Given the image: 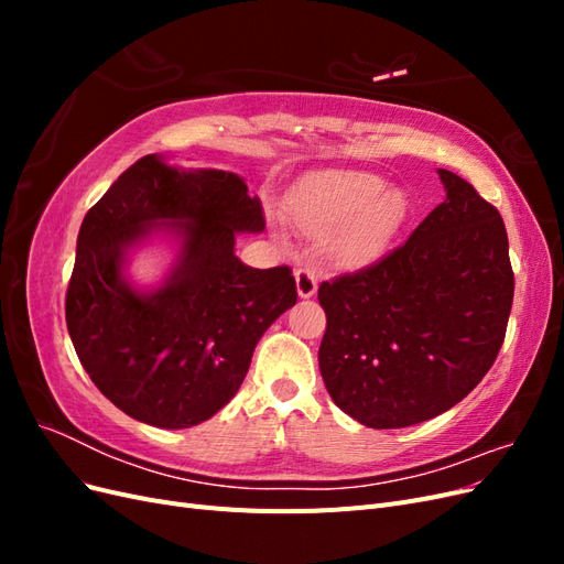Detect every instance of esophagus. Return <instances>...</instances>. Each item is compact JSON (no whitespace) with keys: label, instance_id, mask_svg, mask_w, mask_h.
<instances>
[{"label":"esophagus","instance_id":"esophagus-1","mask_svg":"<svg viewBox=\"0 0 564 564\" xmlns=\"http://www.w3.org/2000/svg\"><path fill=\"white\" fill-rule=\"evenodd\" d=\"M317 272L313 268H299L296 270V289L301 299H311L317 292Z\"/></svg>","mask_w":564,"mask_h":564}]
</instances>
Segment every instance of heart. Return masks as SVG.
Segmentation results:
<instances>
[{
  "label": "heart",
  "instance_id": "heart-1",
  "mask_svg": "<svg viewBox=\"0 0 564 564\" xmlns=\"http://www.w3.org/2000/svg\"><path fill=\"white\" fill-rule=\"evenodd\" d=\"M286 214L305 235L329 232V251L338 261H367L379 256L406 216L400 191L369 172L334 169L305 181L289 197Z\"/></svg>",
  "mask_w": 564,
  "mask_h": 564
}]
</instances>
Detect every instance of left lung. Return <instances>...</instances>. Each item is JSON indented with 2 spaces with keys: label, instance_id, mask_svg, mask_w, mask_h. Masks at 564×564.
I'll use <instances>...</instances> for the list:
<instances>
[{
  "label": "left lung",
  "instance_id": "1",
  "mask_svg": "<svg viewBox=\"0 0 564 564\" xmlns=\"http://www.w3.org/2000/svg\"><path fill=\"white\" fill-rule=\"evenodd\" d=\"M447 199L379 261L317 289L327 315L319 371L332 400L369 429L447 412L503 346L516 278L499 209L440 169Z\"/></svg>",
  "mask_w": 564,
  "mask_h": 564
}]
</instances>
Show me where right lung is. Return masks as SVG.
Listing matches in <instances>:
<instances>
[{
  "instance_id": "right-lung-1",
  "label": "right lung",
  "mask_w": 564,
  "mask_h": 564,
  "mask_svg": "<svg viewBox=\"0 0 564 564\" xmlns=\"http://www.w3.org/2000/svg\"><path fill=\"white\" fill-rule=\"evenodd\" d=\"M158 219L184 235L175 272L155 295L121 278L126 247ZM259 197L218 169L181 172L145 155L82 220L65 294L75 352L104 395L135 421L191 429L240 390L263 332L296 303L289 265L249 268L235 235L263 230Z\"/></svg>"
}]
</instances>
